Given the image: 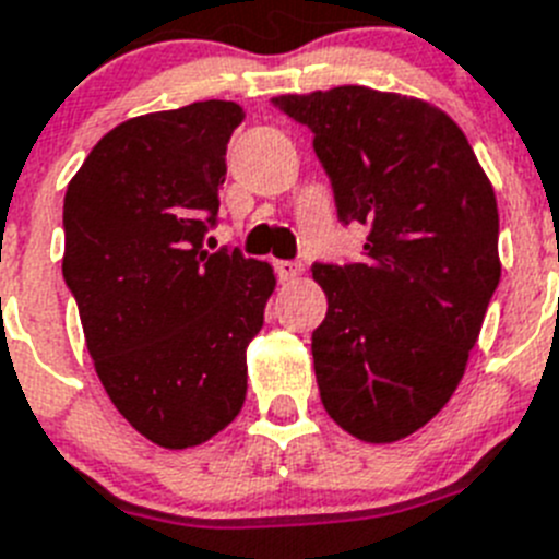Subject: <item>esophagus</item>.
I'll return each mask as SVG.
<instances>
[{
    "mask_svg": "<svg viewBox=\"0 0 559 559\" xmlns=\"http://www.w3.org/2000/svg\"><path fill=\"white\" fill-rule=\"evenodd\" d=\"M275 273H278L281 281H295L304 273V266L298 261H275Z\"/></svg>",
    "mask_w": 559,
    "mask_h": 559,
    "instance_id": "34e87169",
    "label": "esophagus"
}]
</instances>
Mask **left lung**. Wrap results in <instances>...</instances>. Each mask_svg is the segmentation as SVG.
I'll use <instances>...</instances> for the list:
<instances>
[{"label": "left lung", "instance_id": "obj_1", "mask_svg": "<svg viewBox=\"0 0 559 559\" xmlns=\"http://www.w3.org/2000/svg\"><path fill=\"white\" fill-rule=\"evenodd\" d=\"M309 126L343 225L368 227L360 261L314 264L329 298L312 332L326 414L371 444L400 441L448 405L501 281L498 202L459 126L396 92L281 95Z\"/></svg>", "mask_w": 559, "mask_h": 559}]
</instances>
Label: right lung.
Returning <instances> with one entry per match:
<instances>
[{
    "mask_svg": "<svg viewBox=\"0 0 559 559\" xmlns=\"http://www.w3.org/2000/svg\"><path fill=\"white\" fill-rule=\"evenodd\" d=\"M233 100L115 126L64 197V281L106 394L145 439L197 448L245 405L247 346L273 266L205 250L227 174Z\"/></svg>",
    "mask_w": 559,
    "mask_h": 559,
    "instance_id": "add662e5",
    "label": "right lung"
}]
</instances>
